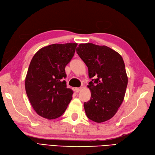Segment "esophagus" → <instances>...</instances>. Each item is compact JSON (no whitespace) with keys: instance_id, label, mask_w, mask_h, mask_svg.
Segmentation results:
<instances>
[{"instance_id":"1","label":"esophagus","mask_w":155,"mask_h":155,"mask_svg":"<svg viewBox=\"0 0 155 155\" xmlns=\"http://www.w3.org/2000/svg\"><path fill=\"white\" fill-rule=\"evenodd\" d=\"M81 89H82L81 87H75V92L78 93V92H80L81 90Z\"/></svg>"}]
</instances>
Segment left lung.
Here are the masks:
<instances>
[{
  "mask_svg": "<svg viewBox=\"0 0 155 155\" xmlns=\"http://www.w3.org/2000/svg\"><path fill=\"white\" fill-rule=\"evenodd\" d=\"M76 51L88 68L91 81L90 100L84 106L87 117L96 123L111 119L124 99L128 83L124 61L119 53L106 46L80 44Z\"/></svg>",
  "mask_w": 155,
  "mask_h": 155,
  "instance_id": "left-lung-1",
  "label": "left lung"
}]
</instances>
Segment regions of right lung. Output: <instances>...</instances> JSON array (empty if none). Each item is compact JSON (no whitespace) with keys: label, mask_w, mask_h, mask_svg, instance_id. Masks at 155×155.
Segmentation results:
<instances>
[{"label":"right lung","mask_w":155,"mask_h":155,"mask_svg":"<svg viewBox=\"0 0 155 155\" xmlns=\"http://www.w3.org/2000/svg\"><path fill=\"white\" fill-rule=\"evenodd\" d=\"M78 44H54L34 54L25 79L29 101L38 115L48 119L62 115L72 99L67 88L65 68L73 58Z\"/></svg>","instance_id":"obj_1"}]
</instances>
